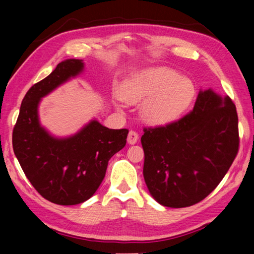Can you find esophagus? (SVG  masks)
<instances>
[{
    "instance_id": "obj_1",
    "label": "esophagus",
    "mask_w": 254,
    "mask_h": 254,
    "mask_svg": "<svg viewBox=\"0 0 254 254\" xmlns=\"http://www.w3.org/2000/svg\"><path fill=\"white\" fill-rule=\"evenodd\" d=\"M137 140H139V134H137V132H135L134 130H131L128 132L127 134V143L130 144H134L137 142Z\"/></svg>"
}]
</instances>
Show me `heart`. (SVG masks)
I'll return each instance as SVG.
<instances>
[{
	"label": "heart",
	"instance_id": "b5f03b06",
	"mask_svg": "<svg viewBox=\"0 0 254 254\" xmlns=\"http://www.w3.org/2000/svg\"><path fill=\"white\" fill-rule=\"evenodd\" d=\"M195 87L190 80L168 68H152L133 76L121 86L120 96L131 103L147 102L143 114L154 123L177 119L190 104Z\"/></svg>",
	"mask_w": 254,
	"mask_h": 254
}]
</instances>
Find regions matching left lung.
<instances>
[{"label":"left lung","mask_w":254,"mask_h":254,"mask_svg":"<svg viewBox=\"0 0 254 254\" xmlns=\"http://www.w3.org/2000/svg\"><path fill=\"white\" fill-rule=\"evenodd\" d=\"M143 132L144 182L167 207H188L206 198L239 152L235 104L210 89L198 94L194 109L183 118Z\"/></svg>","instance_id":"8db88e82"}]
</instances>
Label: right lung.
Returning <instances> with one entry per match:
<instances>
[{
  "mask_svg": "<svg viewBox=\"0 0 254 254\" xmlns=\"http://www.w3.org/2000/svg\"><path fill=\"white\" fill-rule=\"evenodd\" d=\"M83 67L81 60H65L31 86L12 133L13 151L24 175L44 198L58 205L91 198L105 177L109 160L126 145L128 133L127 128L113 130L92 121L74 136L55 139L40 127V98L78 75Z\"/></svg>",
  "mask_w": 254,
  "mask_h": 254,
  "instance_id": "obj_1",
  "label": "right lung"
}]
</instances>
